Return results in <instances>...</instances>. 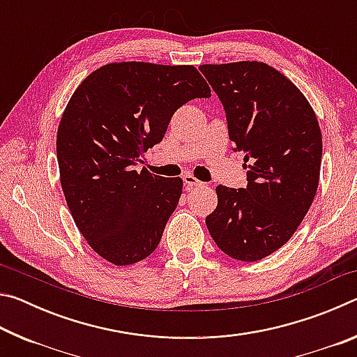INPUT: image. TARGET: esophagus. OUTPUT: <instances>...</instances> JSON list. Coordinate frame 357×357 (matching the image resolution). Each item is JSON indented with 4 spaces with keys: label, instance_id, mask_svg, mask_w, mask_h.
I'll return each mask as SVG.
<instances>
[{
    "label": "esophagus",
    "instance_id": "34e87169",
    "mask_svg": "<svg viewBox=\"0 0 357 357\" xmlns=\"http://www.w3.org/2000/svg\"><path fill=\"white\" fill-rule=\"evenodd\" d=\"M183 179H184V184H185V189H187V190H192L193 187H200V185H203L202 181H198V179H197L195 176H193V174H190V173L184 174Z\"/></svg>",
    "mask_w": 357,
    "mask_h": 357
}]
</instances>
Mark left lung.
<instances>
[{"mask_svg":"<svg viewBox=\"0 0 357 357\" xmlns=\"http://www.w3.org/2000/svg\"><path fill=\"white\" fill-rule=\"evenodd\" d=\"M200 70L225 108L229 140L249 162L245 189L215 187L217 208L206 227L228 257L258 261L285 245L309 213L321 130L305 96L268 64H203Z\"/></svg>","mask_w":357,"mask_h":357,"instance_id":"8db88e82","label":"left lung"}]
</instances>
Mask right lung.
<instances>
[{"label": "right lung", "instance_id": "right-lung-1", "mask_svg": "<svg viewBox=\"0 0 357 357\" xmlns=\"http://www.w3.org/2000/svg\"><path fill=\"white\" fill-rule=\"evenodd\" d=\"M195 66L110 63L80 83L58 126L59 181L88 245L114 266L159 245L183 179L134 170L185 102L209 98Z\"/></svg>", "mask_w": 357, "mask_h": 357}]
</instances>
